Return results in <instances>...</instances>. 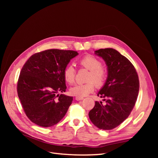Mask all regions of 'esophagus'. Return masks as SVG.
Wrapping results in <instances>:
<instances>
[{
	"label": "esophagus",
	"instance_id": "obj_1",
	"mask_svg": "<svg viewBox=\"0 0 158 158\" xmlns=\"http://www.w3.org/2000/svg\"><path fill=\"white\" fill-rule=\"evenodd\" d=\"M84 98H82V97H76L75 98V99L76 100V101H80V100H82Z\"/></svg>",
	"mask_w": 158,
	"mask_h": 158
}]
</instances>
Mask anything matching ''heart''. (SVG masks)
Returning <instances> with one entry per match:
<instances>
[{
	"mask_svg": "<svg viewBox=\"0 0 158 158\" xmlns=\"http://www.w3.org/2000/svg\"><path fill=\"white\" fill-rule=\"evenodd\" d=\"M79 64L82 67L89 70L87 81L85 84H76L70 89L72 95L78 97H84L92 93L95 84L96 86H102L106 78V73L102 68V63L95 56L87 55L83 56L79 60ZM64 78L65 81L69 84L74 82L76 76V70L73 66L69 65L64 70Z\"/></svg>",
	"mask_w": 158,
	"mask_h": 158,
	"instance_id": "heart-1",
	"label": "heart"
}]
</instances>
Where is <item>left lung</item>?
Returning a JSON list of instances; mask_svg holds the SVG:
<instances>
[{"label": "left lung", "instance_id": "left-lung-1", "mask_svg": "<svg viewBox=\"0 0 158 158\" xmlns=\"http://www.w3.org/2000/svg\"><path fill=\"white\" fill-rule=\"evenodd\" d=\"M95 55L106 62L107 77L98 95L106 101L95 102L89 112L95 126L102 130H111L129 116L139 92V80L132 64L125 56L112 48L101 49Z\"/></svg>", "mask_w": 158, "mask_h": 158}]
</instances>
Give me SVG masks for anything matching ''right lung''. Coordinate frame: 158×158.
<instances>
[{"label": "right lung", "instance_id": "add662e5", "mask_svg": "<svg viewBox=\"0 0 158 158\" xmlns=\"http://www.w3.org/2000/svg\"><path fill=\"white\" fill-rule=\"evenodd\" d=\"M78 55L70 50L48 49L30 57L19 76L17 91L30 120L43 127L58 123L67 112L73 98L64 94V70Z\"/></svg>", "mask_w": 158, "mask_h": 158}]
</instances>
